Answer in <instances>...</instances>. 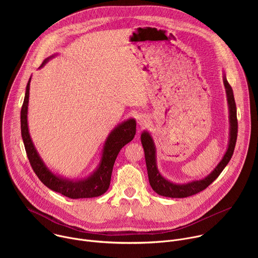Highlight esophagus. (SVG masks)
Instances as JSON below:
<instances>
[{"label": "esophagus", "mask_w": 258, "mask_h": 258, "mask_svg": "<svg viewBox=\"0 0 258 258\" xmlns=\"http://www.w3.org/2000/svg\"><path fill=\"white\" fill-rule=\"evenodd\" d=\"M137 120H138V123H139L141 126H144V125L147 124V121H148V118H147L146 115H139L138 118H137Z\"/></svg>", "instance_id": "1"}]
</instances>
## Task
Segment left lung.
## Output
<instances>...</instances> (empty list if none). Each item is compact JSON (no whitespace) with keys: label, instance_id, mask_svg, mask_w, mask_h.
I'll return each mask as SVG.
<instances>
[{"label":"left lung","instance_id":"left-lung-1","mask_svg":"<svg viewBox=\"0 0 258 258\" xmlns=\"http://www.w3.org/2000/svg\"><path fill=\"white\" fill-rule=\"evenodd\" d=\"M224 86L227 94V101L229 107V122H230V134H229V143L226 153L224 154L222 160L214 167V169L205 177L201 179H195L183 183H176L167 178H165L157 167L156 160V147L153 141L151 134L148 131H144L141 135V142L145 152L146 166L148 171L149 182L152 189L160 196L169 197V198H185L192 195H195L204 189H206L210 183L220 174L231 160L235 145L237 141L238 134V121H237V108L234 98L233 89L227 81L226 73L224 71L223 75Z\"/></svg>","mask_w":258,"mask_h":258}]
</instances>
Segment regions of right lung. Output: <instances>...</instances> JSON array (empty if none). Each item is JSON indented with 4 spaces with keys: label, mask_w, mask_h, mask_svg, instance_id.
I'll list each match as a JSON object with an SVG mask.
<instances>
[{
    "label": "right lung",
    "mask_w": 258,
    "mask_h": 258,
    "mask_svg": "<svg viewBox=\"0 0 258 258\" xmlns=\"http://www.w3.org/2000/svg\"><path fill=\"white\" fill-rule=\"evenodd\" d=\"M58 54H54L45 59L39 69L44 67L50 59L54 58ZM30 81L31 77L26 85L25 97L21 108L20 122L22 140L24 143L28 160L33 171L46 187L68 198H94L103 195L110 186V179H111L113 165L120 149L127 143H130L136 135V120L134 118H128L125 121L119 123L109 133L103 145L99 165L93 172H91V174L80 179L64 177L60 174L53 172L46 165L38 150L35 149L33 142L31 140L27 121Z\"/></svg>",
    "instance_id": "obj_1"
}]
</instances>
